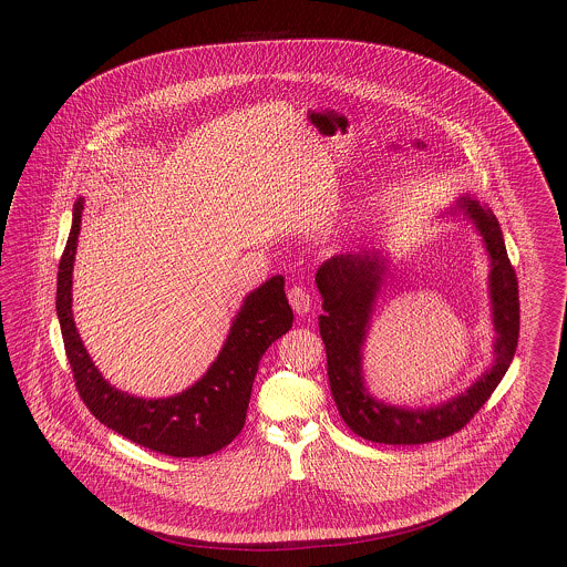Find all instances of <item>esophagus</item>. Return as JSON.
I'll list each match as a JSON object with an SVG mask.
<instances>
[{
  "label": "esophagus",
  "instance_id": "obj_1",
  "mask_svg": "<svg viewBox=\"0 0 567 567\" xmlns=\"http://www.w3.org/2000/svg\"><path fill=\"white\" fill-rule=\"evenodd\" d=\"M289 303H291V308L296 310L297 315H306L310 310L312 301H310V296H308V291L303 287L293 285L289 289Z\"/></svg>",
  "mask_w": 567,
  "mask_h": 567
}]
</instances>
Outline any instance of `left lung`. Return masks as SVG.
I'll return each mask as SVG.
<instances>
[{"label": "left lung", "mask_w": 567, "mask_h": 567, "mask_svg": "<svg viewBox=\"0 0 567 567\" xmlns=\"http://www.w3.org/2000/svg\"><path fill=\"white\" fill-rule=\"evenodd\" d=\"M458 213L474 223L491 259L488 296L497 338L493 344L495 363L465 393L444 404L430 408L384 404L365 389L361 349L378 291L389 270L382 250L363 248L359 252L336 255L317 271V287L323 297L319 329L327 352L329 386L344 423L363 440L380 444H425L453 435L485 405L513 363L518 342V282L499 223L470 195L458 197L451 208V215Z\"/></svg>", "instance_id": "obj_1"}]
</instances>
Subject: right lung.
Instances as JSON below:
<instances>
[{
  "label": "right lung",
  "instance_id": "obj_1",
  "mask_svg": "<svg viewBox=\"0 0 567 567\" xmlns=\"http://www.w3.org/2000/svg\"><path fill=\"white\" fill-rule=\"evenodd\" d=\"M84 199H76L72 229L56 274V317L82 402L110 430L169 457H206L243 432L252 380L271 342L293 324L285 278L271 276L244 299L215 363L187 391L144 400L118 391L100 374L82 344L72 315V271Z\"/></svg>",
  "mask_w": 567,
  "mask_h": 567
}]
</instances>
